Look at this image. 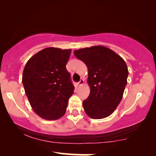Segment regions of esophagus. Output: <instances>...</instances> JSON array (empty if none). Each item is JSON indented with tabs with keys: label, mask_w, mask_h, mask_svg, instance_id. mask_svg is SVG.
Here are the masks:
<instances>
[{
	"label": "esophagus",
	"mask_w": 156,
	"mask_h": 156,
	"mask_svg": "<svg viewBox=\"0 0 156 156\" xmlns=\"http://www.w3.org/2000/svg\"><path fill=\"white\" fill-rule=\"evenodd\" d=\"M84 80H81L80 82H78V84H79V86H81V85H82L83 84H84Z\"/></svg>",
	"instance_id": "34e87169"
}]
</instances>
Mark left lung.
<instances>
[{
  "mask_svg": "<svg viewBox=\"0 0 156 156\" xmlns=\"http://www.w3.org/2000/svg\"><path fill=\"white\" fill-rule=\"evenodd\" d=\"M76 58L88 69V98L83 101L84 112L94 119L110 116L122 99L129 75L122 57L109 48L93 46L74 50Z\"/></svg>",
  "mask_w": 156,
  "mask_h": 156,
  "instance_id": "1",
  "label": "left lung"
}]
</instances>
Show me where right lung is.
Segmentation results:
<instances>
[{
	"label": "right lung",
	"instance_id": "right-lung-1",
	"mask_svg": "<svg viewBox=\"0 0 156 156\" xmlns=\"http://www.w3.org/2000/svg\"><path fill=\"white\" fill-rule=\"evenodd\" d=\"M71 50L47 48L25 66L22 82L31 107L41 118L57 120L65 115L74 87L66 69Z\"/></svg>",
	"mask_w": 156,
	"mask_h": 156
}]
</instances>
